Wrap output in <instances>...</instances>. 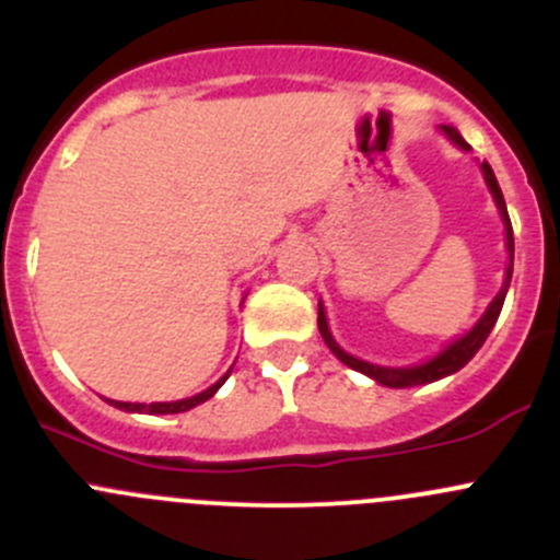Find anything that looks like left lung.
<instances>
[{
	"label": "left lung",
	"mask_w": 560,
	"mask_h": 560,
	"mask_svg": "<svg viewBox=\"0 0 560 560\" xmlns=\"http://www.w3.org/2000/svg\"><path fill=\"white\" fill-rule=\"evenodd\" d=\"M442 132L447 135L450 140H453L457 149L471 151V145H468L466 140L460 138V132H457V129L442 127ZM482 175H485V180H488V189L493 191V200H495V206H499L501 219H504L506 252H510V268H506L504 287H501L499 295L493 298V303H490L488 312L482 314V319H479L477 325H474L471 330L466 332V336L457 338V341L450 343V347L444 349V352H439L436 358L428 360V363L415 365V369H382V365H371V363H365V360L352 358V354H347L341 347H338L336 338L330 336V327H327L325 312H322V303H319V316H316V325H319V332H322V338H325L327 347H330V352L336 354V358L341 360L343 365H349V369H354V371H360V374L371 376V380H376V382H380V385H387V387H415V385H428V382H436V380H444V376L455 374V371H460L463 365H466L468 360H471L474 354L479 352V347H482L485 338H488L490 330H493L495 319H499L501 306H504L506 290H510V281H512V262H515V235H512L510 213H506L504 195H501V186H499V180H495L493 167H490L488 162H482Z\"/></svg>",
	"instance_id": "left-lung-1"
}]
</instances>
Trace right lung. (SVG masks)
<instances>
[{
  "label": "right lung",
  "mask_w": 560,
  "mask_h": 560,
  "mask_svg": "<svg viewBox=\"0 0 560 560\" xmlns=\"http://www.w3.org/2000/svg\"><path fill=\"white\" fill-rule=\"evenodd\" d=\"M228 376H230V371L213 387L202 389V393L191 395V398L171 400V404H121V400H110V404L116 406V409H124V411H149V415H178V411H189V409H195L197 404H202V400L213 398V393H217V389L222 387L224 382H228Z\"/></svg>",
  "instance_id": "add662e5"
}]
</instances>
